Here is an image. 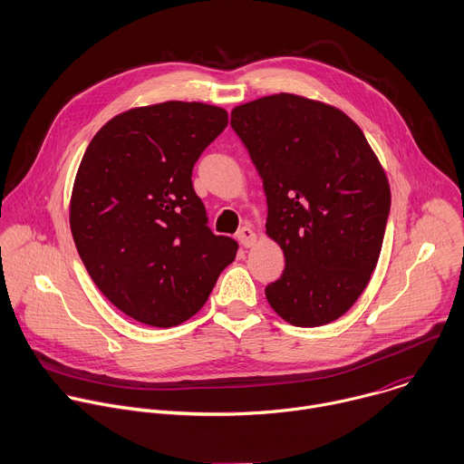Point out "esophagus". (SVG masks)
I'll list each match as a JSON object with an SVG mask.
<instances>
[{"instance_id":"obj_1","label":"esophagus","mask_w":464,"mask_h":464,"mask_svg":"<svg viewBox=\"0 0 464 464\" xmlns=\"http://www.w3.org/2000/svg\"><path fill=\"white\" fill-rule=\"evenodd\" d=\"M237 238H238V242H240L244 247H251V246L256 242V235H255V231H253L249 226H244L242 229H238Z\"/></svg>"}]
</instances>
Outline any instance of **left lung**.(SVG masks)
Wrapping results in <instances>:
<instances>
[{
	"instance_id": "1",
	"label": "left lung",
	"mask_w": 464,
	"mask_h": 464,
	"mask_svg": "<svg viewBox=\"0 0 464 464\" xmlns=\"http://www.w3.org/2000/svg\"><path fill=\"white\" fill-rule=\"evenodd\" d=\"M231 127L264 184L266 233L285 256L269 305L300 328L337 321L372 278L390 215L373 149L341 109L287 92L235 107Z\"/></svg>"
}]
</instances>
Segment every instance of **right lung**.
<instances>
[{
    "mask_svg": "<svg viewBox=\"0 0 464 464\" xmlns=\"http://www.w3.org/2000/svg\"><path fill=\"white\" fill-rule=\"evenodd\" d=\"M227 111L200 102L129 109L91 140L69 222L98 289L130 319L171 328L206 304L238 244L208 227L193 168L226 129Z\"/></svg>",
    "mask_w": 464,
    "mask_h": 464,
    "instance_id": "1",
    "label": "right lung"
}]
</instances>
